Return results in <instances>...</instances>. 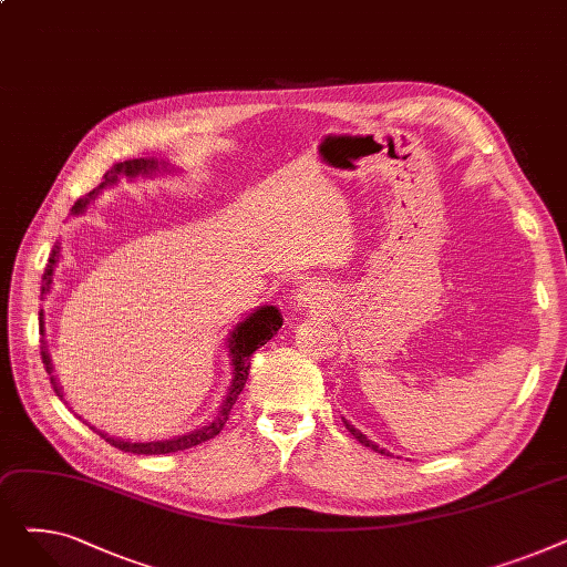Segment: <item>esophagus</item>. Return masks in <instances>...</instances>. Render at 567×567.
<instances>
[{
	"label": "esophagus",
	"instance_id": "obj_1",
	"mask_svg": "<svg viewBox=\"0 0 567 567\" xmlns=\"http://www.w3.org/2000/svg\"><path fill=\"white\" fill-rule=\"evenodd\" d=\"M319 291H321V289H319L317 285H312V282L303 285V287L299 289V293H296V303H299V308H312V306H319V301H321Z\"/></svg>",
	"mask_w": 567,
	"mask_h": 567
}]
</instances>
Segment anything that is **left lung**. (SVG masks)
Instances as JSON below:
<instances>
[{"label":"left lung","mask_w":567,"mask_h":567,"mask_svg":"<svg viewBox=\"0 0 567 567\" xmlns=\"http://www.w3.org/2000/svg\"><path fill=\"white\" fill-rule=\"evenodd\" d=\"M342 421H344V419H342ZM344 425H347V430H349V432H351L355 439H359L363 445H368V449H372V451H377V453H381V455H389V453H385L383 449H379V445H377L374 441H370V439H368L363 432H359V430H355L353 425H349L347 421H344Z\"/></svg>","instance_id":"left-lung-1"}]
</instances>
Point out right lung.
Wrapping results in <instances>:
<instances>
[{"label":"right lung","instance_id":"1","mask_svg":"<svg viewBox=\"0 0 567 567\" xmlns=\"http://www.w3.org/2000/svg\"><path fill=\"white\" fill-rule=\"evenodd\" d=\"M158 169H167V163H158L154 158H133V161H124V163H116L112 165V169L105 172L103 182L99 188H94L92 193H86L84 197H80L73 204V214H82L84 208L92 204L99 193L107 186H114L118 182V176H126V178H135V176H154ZM59 261V246L52 248L50 257H48V266H45V274H43V287H41V296H45L50 291L52 285V274H54V266ZM282 326V315L276 306H261L255 312H250L241 323H236V329L229 333V355H231V381L227 385V395L223 400V406L218 411L216 419L212 423L202 425L199 430L186 432L182 436H174V439H165V441H148V443H133V441H124V439H114L107 436L105 432L96 430L110 445L114 449L124 451V453H133V455H165V453H176V451H186L193 449V445H199L208 439H214L216 434H220V430L225 427L227 419H229V411L236 402V398L241 395L244 385L248 381V372H250V355L264 347L268 340H271ZM41 336H43V310H41ZM41 359L45 363L48 374L52 372V363H50V355L45 351V342L41 347ZM54 383V391L62 398V391H59V385L54 379H50ZM86 423V421H84Z\"/></svg>","mask_w":567,"mask_h":567}]
</instances>
